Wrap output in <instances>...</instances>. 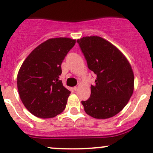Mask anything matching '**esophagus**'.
Returning a JSON list of instances; mask_svg holds the SVG:
<instances>
[{"label": "esophagus", "mask_w": 153, "mask_h": 153, "mask_svg": "<svg viewBox=\"0 0 153 153\" xmlns=\"http://www.w3.org/2000/svg\"><path fill=\"white\" fill-rule=\"evenodd\" d=\"M79 87H80V84H78V86H75V87L73 88V89H74V90H75V91H77V90H78V89H79Z\"/></svg>", "instance_id": "1"}]
</instances>
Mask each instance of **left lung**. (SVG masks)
Segmentation results:
<instances>
[{"instance_id":"1","label":"left lung","mask_w":153,"mask_h":153,"mask_svg":"<svg viewBox=\"0 0 153 153\" xmlns=\"http://www.w3.org/2000/svg\"><path fill=\"white\" fill-rule=\"evenodd\" d=\"M88 68L97 75L91 85L90 98L81 101L87 115L106 119L117 115L127 104L134 90L130 64L116 47L99 36L77 40Z\"/></svg>"}]
</instances>
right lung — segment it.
I'll return each mask as SVG.
<instances>
[{
	"mask_svg": "<svg viewBox=\"0 0 153 153\" xmlns=\"http://www.w3.org/2000/svg\"><path fill=\"white\" fill-rule=\"evenodd\" d=\"M75 40L50 38L31 52L20 68L17 85L21 101L35 116L50 118L65 109L70 91L59 79L61 64Z\"/></svg>",
	"mask_w": 153,
	"mask_h": 153,
	"instance_id": "add662e5",
	"label": "right lung"
}]
</instances>
